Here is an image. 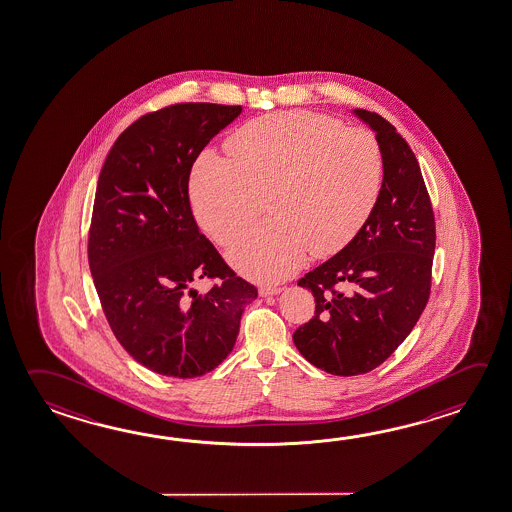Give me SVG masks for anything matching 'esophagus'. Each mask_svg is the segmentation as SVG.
Returning <instances> with one entry per match:
<instances>
[{
  "mask_svg": "<svg viewBox=\"0 0 512 512\" xmlns=\"http://www.w3.org/2000/svg\"><path fill=\"white\" fill-rule=\"evenodd\" d=\"M282 288L280 286H262L261 290H259V295L261 297H270V295H279Z\"/></svg>",
  "mask_w": 512,
  "mask_h": 512,
  "instance_id": "obj_1",
  "label": "esophagus"
}]
</instances>
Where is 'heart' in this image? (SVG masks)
Returning <instances> with one entry per match:
<instances>
[{"label":"heart","mask_w":512,"mask_h":512,"mask_svg":"<svg viewBox=\"0 0 512 512\" xmlns=\"http://www.w3.org/2000/svg\"><path fill=\"white\" fill-rule=\"evenodd\" d=\"M233 161L204 152L190 175L195 219L222 246L259 217L228 253L237 270L279 280L311 253L335 255L357 237L384 186V155L364 128L331 117L279 112L257 117L228 139Z\"/></svg>","instance_id":"obj_1"}]
</instances>
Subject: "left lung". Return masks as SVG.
<instances>
[{"instance_id":"left-lung-1","label":"left lung","mask_w":512,"mask_h":512,"mask_svg":"<svg viewBox=\"0 0 512 512\" xmlns=\"http://www.w3.org/2000/svg\"><path fill=\"white\" fill-rule=\"evenodd\" d=\"M384 155V186L364 228L299 286L315 297L313 319L293 333L309 364L338 377L373 371L415 328L431 293L434 213L413 150L395 126L353 110Z\"/></svg>"}]
</instances>
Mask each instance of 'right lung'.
Listing matches in <instances>:
<instances>
[{"mask_svg":"<svg viewBox=\"0 0 512 512\" xmlns=\"http://www.w3.org/2000/svg\"><path fill=\"white\" fill-rule=\"evenodd\" d=\"M241 112L213 103L150 112L117 137L99 174L88 233L97 297L126 353L159 375L210 373L257 299L199 232L188 195L195 159ZM199 278L220 284L199 294Z\"/></svg>","mask_w":512,"mask_h":512,"instance_id":"add662e5","label":"right lung"}]
</instances>
